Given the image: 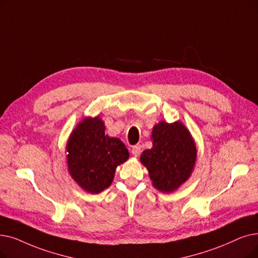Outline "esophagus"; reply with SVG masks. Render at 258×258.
<instances>
[{
  "instance_id": "esophagus-1",
  "label": "esophagus",
  "mask_w": 258,
  "mask_h": 258,
  "mask_svg": "<svg viewBox=\"0 0 258 258\" xmlns=\"http://www.w3.org/2000/svg\"><path fill=\"white\" fill-rule=\"evenodd\" d=\"M141 145H134V147L132 148V154H133V156H135V157H138L139 155H140V153H141Z\"/></svg>"
}]
</instances>
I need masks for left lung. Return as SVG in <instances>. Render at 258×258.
I'll return each mask as SVG.
<instances>
[{"instance_id": "obj_1", "label": "left lung", "mask_w": 258, "mask_h": 258, "mask_svg": "<svg viewBox=\"0 0 258 258\" xmlns=\"http://www.w3.org/2000/svg\"><path fill=\"white\" fill-rule=\"evenodd\" d=\"M153 148L145 150L140 160L149 170L153 185L171 193L191 175L196 160V147L191 134L180 122L161 121L152 132Z\"/></svg>"}]
</instances>
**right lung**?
Instances as JSON below:
<instances>
[{
    "label": "right lung",
    "instance_id": "1",
    "mask_svg": "<svg viewBox=\"0 0 258 258\" xmlns=\"http://www.w3.org/2000/svg\"><path fill=\"white\" fill-rule=\"evenodd\" d=\"M99 117L79 123L67 143V164L74 180L85 191L98 194L113 181L116 167L128 159V151L118 138L104 134Z\"/></svg>",
    "mask_w": 258,
    "mask_h": 258
}]
</instances>
